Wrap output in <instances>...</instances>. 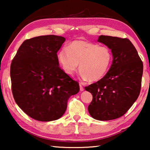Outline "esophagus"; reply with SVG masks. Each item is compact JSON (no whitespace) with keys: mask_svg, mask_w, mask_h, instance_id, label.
<instances>
[{"mask_svg":"<svg viewBox=\"0 0 150 150\" xmlns=\"http://www.w3.org/2000/svg\"><path fill=\"white\" fill-rule=\"evenodd\" d=\"M79 86H80V91H84V88H83V86L81 85V84H80Z\"/></svg>","mask_w":150,"mask_h":150,"instance_id":"obj_1","label":"esophagus"}]
</instances>
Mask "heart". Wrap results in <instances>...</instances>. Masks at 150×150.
<instances>
[{"mask_svg":"<svg viewBox=\"0 0 150 150\" xmlns=\"http://www.w3.org/2000/svg\"><path fill=\"white\" fill-rule=\"evenodd\" d=\"M112 58V53L108 47L85 40L73 41L67 47H63L57 53V59L66 74H74L79 63L81 78L91 82L105 77L110 69Z\"/></svg>","mask_w":150,"mask_h":150,"instance_id":"b5f03b06","label":"heart"}]
</instances>
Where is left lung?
Returning <instances> with one entry per match:
<instances>
[{"instance_id":"left-lung-1","label":"left lung","mask_w":150,"mask_h":150,"mask_svg":"<svg viewBox=\"0 0 150 150\" xmlns=\"http://www.w3.org/2000/svg\"><path fill=\"white\" fill-rule=\"evenodd\" d=\"M98 42L112 51L113 62L102 79L85 87L93 95L88 112L98 120H110L125 115L141 90L143 63L128 38L100 35Z\"/></svg>"}]
</instances>
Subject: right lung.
I'll return each mask as SVG.
<instances>
[{"label":"right lung","mask_w":150,"mask_h":150,"mask_svg":"<svg viewBox=\"0 0 150 150\" xmlns=\"http://www.w3.org/2000/svg\"><path fill=\"white\" fill-rule=\"evenodd\" d=\"M65 38L55 35L26 40L11 65L15 102L30 117L52 121L62 117L71 96L79 91L77 81L59 66L57 52Z\"/></svg>","instance_id":"obj_1"}]
</instances>
